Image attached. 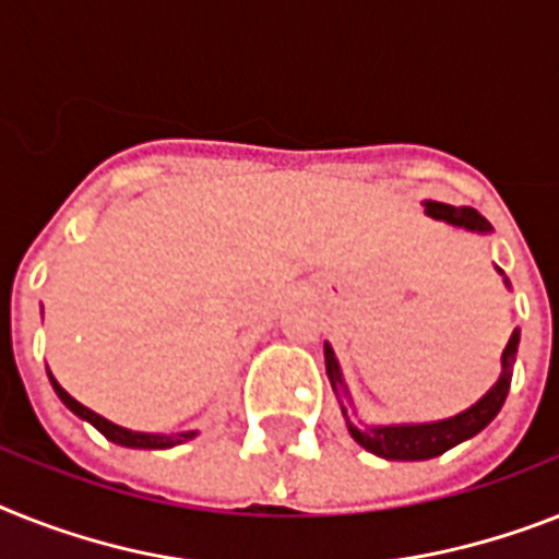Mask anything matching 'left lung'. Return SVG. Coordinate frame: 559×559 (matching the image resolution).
<instances>
[{"mask_svg":"<svg viewBox=\"0 0 559 559\" xmlns=\"http://www.w3.org/2000/svg\"><path fill=\"white\" fill-rule=\"evenodd\" d=\"M426 211L435 219H445L451 225H460L465 230H479L486 234L491 230L488 219L483 214H477L474 207H454L442 205V202H426ZM518 345H520V331H514L502 352V377L497 380V385L488 391L477 405H472L468 412L456 414L451 419H442V423H423V426H385V428H357V419L348 412V389L343 385V373L336 366V357L331 352V345H325V371H329L331 389H334L336 400L343 405V414L348 419V431H352L354 440L362 445L366 451L377 456H385V460H431V456L445 454L449 449H454L456 442L468 440V437L479 435L483 428L497 417V412L506 403L511 389V366L518 359Z\"/></svg>","mask_w":559,"mask_h":559,"instance_id":"1","label":"left lung"}]
</instances>
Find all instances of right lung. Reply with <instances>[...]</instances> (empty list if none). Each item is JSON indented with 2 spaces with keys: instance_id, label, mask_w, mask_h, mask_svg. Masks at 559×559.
I'll return each mask as SVG.
<instances>
[{
  "instance_id": "obj_1",
  "label": "right lung",
  "mask_w": 559,
  "mask_h": 559,
  "mask_svg": "<svg viewBox=\"0 0 559 559\" xmlns=\"http://www.w3.org/2000/svg\"><path fill=\"white\" fill-rule=\"evenodd\" d=\"M50 377V373H48ZM50 385H53V391L59 394V400H62L68 408H71L76 417L87 419L91 426L96 428V431H103L105 437H108L110 442H117V445H124V449H170V445H179V442L191 440V437H197V431H186V435H140V431H128V428H119L114 426V423H108L105 417H99V414H94L91 408H85L82 403H76L68 391L59 385L53 377H50Z\"/></svg>"
}]
</instances>
